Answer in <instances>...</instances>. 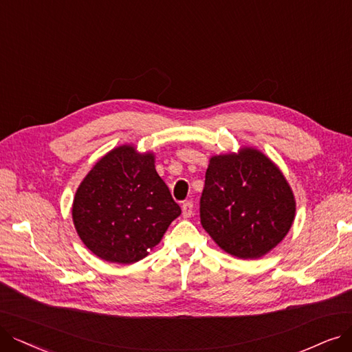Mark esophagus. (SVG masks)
Here are the masks:
<instances>
[{
    "mask_svg": "<svg viewBox=\"0 0 352 352\" xmlns=\"http://www.w3.org/2000/svg\"><path fill=\"white\" fill-rule=\"evenodd\" d=\"M192 214H193V204L188 201L182 205V215H184V218H190Z\"/></svg>",
    "mask_w": 352,
    "mask_h": 352,
    "instance_id": "1",
    "label": "esophagus"
}]
</instances>
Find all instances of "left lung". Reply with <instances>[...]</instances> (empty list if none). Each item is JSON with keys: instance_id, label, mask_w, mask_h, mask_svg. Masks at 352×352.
I'll use <instances>...</instances> for the list:
<instances>
[{"instance_id": "left-lung-1", "label": "left lung", "mask_w": 352, "mask_h": 352, "mask_svg": "<svg viewBox=\"0 0 352 352\" xmlns=\"http://www.w3.org/2000/svg\"><path fill=\"white\" fill-rule=\"evenodd\" d=\"M201 223L231 256L258 258L289 232L296 204L277 166L254 148L210 159Z\"/></svg>"}]
</instances>
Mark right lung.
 Masks as SVG:
<instances>
[{
  "label": "right lung",
  "instance_id": "right-lung-1",
  "mask_svg": "<svg viewBox=\"0 0 352 352\" xmlns=\"http://www.w3.org/2000/svg\"><path fill=\"white\" fill-rule=\"evenodd\" d=\"M182 212L151 153L121 146L98 162L76 190L75 228L95 256L131 264L156 247Z\"/></svg>",
  "mask_w": 352,
  "mask_h": 352
}]
</instances>
